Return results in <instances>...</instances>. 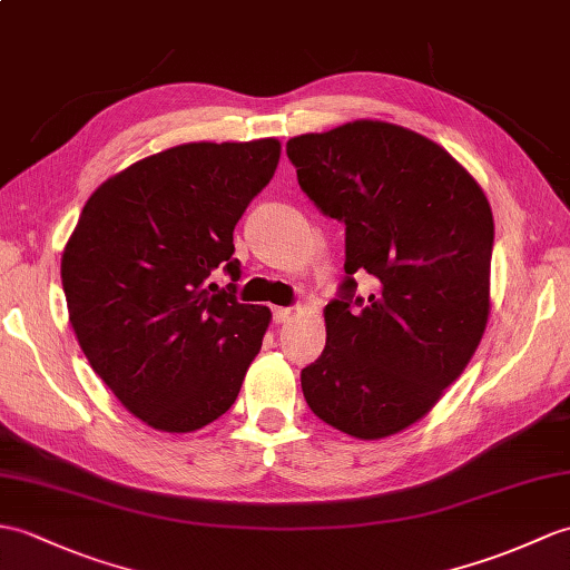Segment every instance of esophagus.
<instances>
[{"instance_id":"34e87169","label":"esophagus","mask_w":570,"mask_h":570,"mask_svg":"<svg viewBox=\"0 0 570 570\" xmlns=\"http://www.w3.org/2000/svg\"><path fill=\"white\" fill-rule=\"evenodd\" d=\"M272 317H274V323H286L288 317H291V308L276 306V308H272Z\"/></svg>"}]
</instances>
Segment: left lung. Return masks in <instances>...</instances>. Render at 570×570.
Instances as JSON below:
<instances>
[{
	"label": "left lung",
	"instance_id": "1",
	"mask_svg": "<svg viewBox=\"0 0 570 570\" xmlns=\"http://www.w3.org/2000/svg\"><path fill=\"white\" fill-rule=\"evenodd\" d=\"M303 194L345 223L325 350L301 372L313 413L360 440L413 425L464 372L488 323L493 214L479 184L413 130L354 121L286 142ZM374 275L366 299L355 276Z\"/></svg>",
	"mask_w": 570,
	"mask_h": 570
}]
</instances>
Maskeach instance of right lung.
Wrapping results in <instances>:
<instances>
[{
    "instance_id": "obj_1",
    "label": "right lung",
    "mask_w": 570,
    "mask_h": 570,
    "mask_svg": "<svg viewBox=\"0 0 570 570\" xmlns=\"http://www.w3.org/2000/svg\"><path fill=\"white\" fill-rule=\"evenodd\" d=\"M274 138L187 142L89 196L60 276L85 356L128 413L163 432L218 420L240 393L269 308L237 301L233 230L279 165ZM216 268L232 276L218 289Z\"/></svg>"
}]
</instances>
